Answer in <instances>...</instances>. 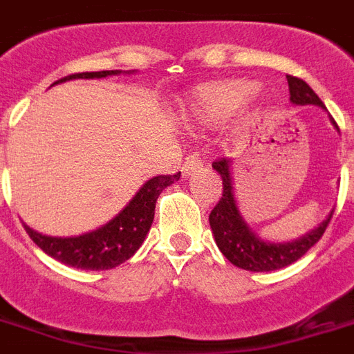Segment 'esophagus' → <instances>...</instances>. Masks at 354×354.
Masks as SVG:
<instances>
[{
  "label": "esophagus",
  "instance_id": "obj_1",
  "mask_svg": "<svg viewBox=\"0 0 354 354\" xmlns=\"http://www.w3.org/2000/svg\"><path fill=\"white\" fill-rule=\"evenodd\" d=\"M200 167H203L202 156L198 152H189L185 156V162H183V172L185 174H191V172L198 171Z\"/></svg>",
  "mask_w": 354,
  "mask_h": 354
}]
</instances>
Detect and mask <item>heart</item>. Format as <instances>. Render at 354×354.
<instances>
[{"label": "heart", "instance_id": "obj_1", "mask_svg": "<svg viewBox=\"0 0 354 354\" xmlns=\"http://www.w3.org/2000/svg\"><path fill=\"white\" fill-rule=\"evenodd\" d=\"M260 93V85L251 80H227L203 85L191 102L192 114L205 123L222 122L242 109Z\"/></svg>", "mask_w": 354, "mask_h": 354}]
</instances>
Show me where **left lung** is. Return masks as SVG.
Returning a JSON list of instances; mask_svg holds the SVG:
<instances>
[{"instance_id":"1","label":"left lung","mask_w":354,"mask_h":354,"mask_svg":"<svg viewBox=\"0 0 354 354\" xmlns=\"http://www.w3.org/2000/svg\"><path fill=\"white\" fill-rule=\"evenodd\" d=\"M287 83H289V94H291L289 100L295 105H318V107L326 109L320 97L304 80L297 76H287ZM331 123L338 129L333 118ZM212 169H216L223 182L222 198L209 214L212 236H214V242L223 257L240 269L263 272L291 266L292 261L304 257L320 240L331 222L335 209L327 214L326 220L317 229H313L311 232H307L306 236L298 238V240L283 243L261 240L252 232L251 227L247 225V222L240 214L236 198H234V189H232L231 160H227V158L216 160L212 163Z\"/></svg>"}]
</instances>
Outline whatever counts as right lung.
Here are the masks:
<instances>
[{"label": "right lung", "mask_w": 354, "mask_h": 354, "mask_svg": "<svg viewBox=\"0 0 354 354\" xmlns=\"http://www.w3.org/2000/svg\"><path fill=\"white\" fill-rule=\"evenodd\" d=\"M122 74V71H100V73H80L71 74L67 77L57 80L56 83L68 82V80H93V77H107ZM54 83V85H56ZM180 180V172L176 174H162L151 178L142 185V189L134 194L131 202L123 207L111 222L102 225L96 231L85 232L80 236H47L34 231L27 223H23L25 231L32 242L41 249L45 254L54 260L62 261L65 266L87 271H105L120 266L134 254L147 236L149 229L154 220V207L158 196L165 187L172 185Z\"/></svg>", "instance_id": "add662e5"}]
</instances>
